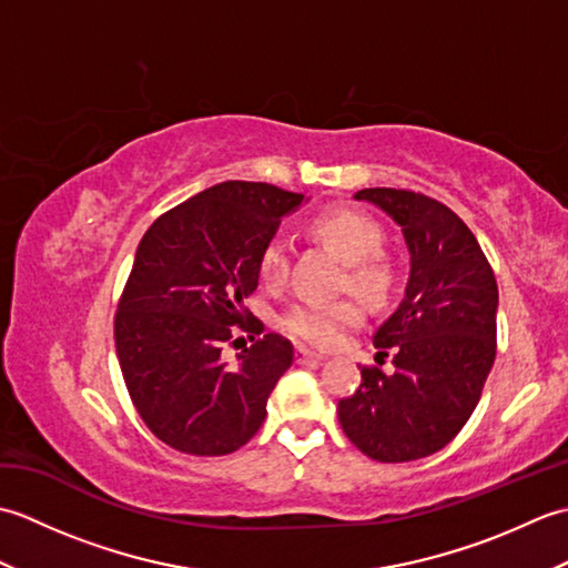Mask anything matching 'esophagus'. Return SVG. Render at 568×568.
Returning <instances> with one entry per match:
<instances>
[{
    "label": "esophagus",
    "instance_id": "1",
    "mask_svg": "<svg viewBox=\"0 0 568 568\" xmlns=\"http://www.w3.org/2000/svg\"><path fill=\"white\" fill-rule=\"evenodd\" d=\"M295 361H297V364H320L322 356L315 354V352H310V348L297 346L295 348Z\"/></svg>",
    "mask_w": 568,
    "mask_h": 568
}]
</instances>
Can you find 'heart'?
Returning a JSON list of instances; mask_svg holds the SVG:
<instances>
[{"label": "heart", "instance_id": "obj_1", "mask_svg": "<svg viewBox=\"0 0 568 568\" xmlns=\"http://www.w3.org/2000/svg\"><path fill=\"white\" fill-rule=\"evenodd\" d=\"M310 232L348 263L344 283L352 285L358 295H364L368 303H383L390 295L395 275L390 263L378 253L383 229L371 216L348 207H332L312 216ZM287 258H291V246L283 236L275 234L265 241L258 258L263 281H283ZM361 320H364V307L358 300L344 297L336 303H300L283 312L281 327L300 344L334 348Z\"/></svg>", "mask_w": 568, "mask_h": 568}]
</instances>
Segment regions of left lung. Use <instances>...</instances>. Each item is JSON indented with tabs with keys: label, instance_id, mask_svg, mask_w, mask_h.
<instances>
[{
	"label": "left lung",
	"instance_id": "obj_1",
	"mask_svg": "<svg viewBox=\"0 0 568 568\" xmlns=\"http://www.w3.org/2000/svg\"><path fill=\"white\" fill-rule=\"evenodd\" d=\"M400 224L409 251L403 303L373 334L376 361L342 397L339 422L366 456L403 464L444 449L474 413L496 361L498 283L476 236L439 200L395 187L358 190Z\"/></svg>",
	"mask_w": 568,
	"mask_h": 568
}]
</instances>
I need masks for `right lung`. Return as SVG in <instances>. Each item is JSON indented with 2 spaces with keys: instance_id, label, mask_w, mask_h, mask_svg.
<instances>
[{
  "instance_id": "1",
  "label": "right lung",
  "mask_w": 568,
  "mask_h": 568,
  "mask_svg": "<svg viewBox=\"0 0 568 568\" xmlns=\"http://www.w3.org/2000/svg\"><path fill=\"white\" fill-rule=\"evenodd\" d=\"M305 195L226 180L180 202L143 234L114 317L119 366L146 427L173 449L224 456L244 446L293 364V344L264 334L244 300L258 287V258ZM256 333L240 364L221 346L233 324ZM239 342V339H236Z\"/></svg>"
}]
</instances>
